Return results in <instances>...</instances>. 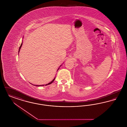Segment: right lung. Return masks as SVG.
<instances>
[{"label":"right lung","instance_id":"right-lung-1","mask_svg":"<svg viewBox=\"0 0 127 127\" xmlns=\"http://www.w3.org/2000/svg\"><path fill=\"white\" fill-rule=\"evenodd\" d=\"M22 43H21V45H20V47H19V50H18V53H19V51H20V48H21V47H22ZM59 68H60V67H59V68L58 69V70L59 69ZM58 70H57V71H58ZM55 79V77L54 79H53V80H52V81H51L50 83H48V84L45 85V86H47V85H49L50 84H51V83H52V82H53L54 81ZM36 86H44V85H36Z\"/></svg>","mask_w":127,"mask_h":127}]
</instances>
